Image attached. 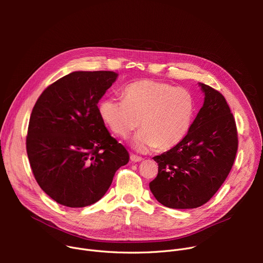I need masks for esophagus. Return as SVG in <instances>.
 <instances>
[{
  "label": "esophagus",
  "mask_w": 263,
  "mask_h": 263,
  "mask_svg": "<svg viewBox=\"0 0 263 263\" xmlns=\"http://www.w3.org/2000/svg\"><path fill=\"white\" fill-rule=\"evenodd\" d=\"M130 160L132 161V162H134V163H136V162H141L143 159L141 158V157H139V156H136V155H131L130 156Z\"/></svg>",
  "instance_id": "obj_1"
}]
</instances>
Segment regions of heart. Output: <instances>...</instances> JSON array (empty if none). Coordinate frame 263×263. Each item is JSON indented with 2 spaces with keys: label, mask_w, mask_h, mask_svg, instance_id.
<instances>
[{
  "label": "heart",
  "mask_w": 263,
  "mask_h": 263,
  "mask_svg": "<svg viewBox=\"0 0 263 263\" xmlns=\"http://www.w3.org/2000/svg\"><path fill=\"white\" fill-rule=\"evenodd\" d=\"M122 100L108 98L101 102L102 120L115 135L126 139L140 127L143 129L132 141L141 151L158 148L167 150L180 143L194 116V99L183 87L168 83L142 79L129 83L122 89Z\"/></svg>",
  "instance_id": "heart-1"
}]
</instances>
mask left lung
<instances>
[{
    "label": "left lung",
    "mask_w": 263,
    "mask_h": 263,
    "mask_svg": "<svg viewBox=\"0 0 263 263\" xmlns=\"http://www.w3.org/2000/svg\"><path fill=\"white\" fill-rule=\"evenodd\" d=\"M204 102L184 139L154 157L158 176L149 183L156 199L173 209L209 201L231 171L238 151L236 121L224 96L199 83Z\"/></svg>",
    "instance_id": "left-lung-1"
}]
</instances>
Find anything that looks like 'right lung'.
Returning a JSON list of instances; mask_svg holds the SVG:
<instances>
[{
  "label": "right lung",
  "mask_w": 263,
  "mask_h": 263,
  "mask_svg": "<svg viewBox=\"0 0 263 263\" xmlns=\"http://www.w3.org/2000/svg\"><path fill=\"white\" fill-rule=\"evenodd\" d=\"M113 71H74L39 96L29 122L26 153L39 186L57 202L82 208L103 197L127 149L105 128L98 102Z\"/></svg>",
  "instance_id": "obj_1"
}]
</instances>
